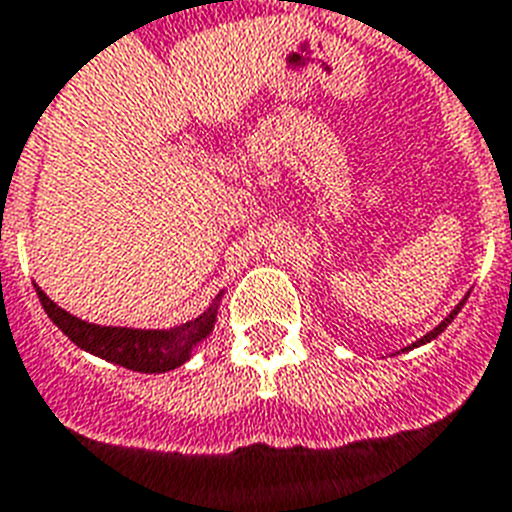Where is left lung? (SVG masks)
I'll return each mask as SVG.
<instances>
[{
    "mask_svg": "<svg viewBox=\"0 0 512 512\" xmlns=\"http://www.w3.org/2000/svg\"><path fill=\"white\" fill-rule=\"evenodd\" d=\"M465 299H468V294H465V297H463V299H460L458 305H455V310H452V313H450V315H447V318H444V321H442V323H439V326H436V328H434V331H429V334H426V336H421V339H418V342H413V344H410V347H405V350H415V347H421V344L431 342V339H436V336L442 334L444 328H447V326H450V323H452V321H455V315H458V313H460V310H463V305H465ZM405 350H402V352H405Z\"/></svg>",
    "mask_w": 512,
    "mask_h": 512,
    "instance_id": "obj_1",
    "label": "left lung"
}]
</instances>
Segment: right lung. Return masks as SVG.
Instances as JSON below:
<instances>
[{
	"label": "right lung",
	"mask_w": 512,
	"mask_h": 512,
	"mask_svg": "<svg viewBox=\"0 0 512 512\" xmlns=\"http://www.w3.org/2000/svg\"><path fill=\"white\" fill-rule=\"evenodd\" d=\"M36 294H39V302L44 305L54 326L60 328L76 347H81L89 355L102 357L107 363L123 365L128 371L139 373H165L184 365L194 347L213 334L220 297H223V292H220L205 313L176 328H126L81 321L76 315H70L68 310H62L57 302H52L47 294L41 292V286H36Z\"/></svg>",
	"instance_id": "obj_1"
}]
</instances>
